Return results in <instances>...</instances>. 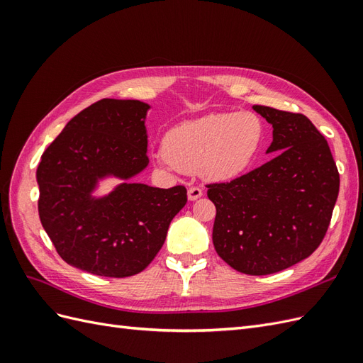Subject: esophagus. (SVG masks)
<instances>
[{
    "instance_id": "obj_1",
    "label": "esophagus",
    "mask_w": 363,
    "mask_h": 363,
    "mask_svg": "<svg viewBox=\"0 0 363 363\" xmlns=\"http://www.w3.org/2000/svg\"><path fill=\"white\" fill-rule=\"evenodd\" d=\"M200 196H203V189L199 188V186H192V188L188 189V199H189V201L199 200Z\"/></svg>"
}]
</instances>
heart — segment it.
Instances as JSON below:
<instances>
[{
  "mask_svg": "<svg viewBox=\"0 0 363 363\" xmlns=\"http://www.w3.org/2000/svg\"><path fill=\"white\" fill-rule=\"evenodd\" d=\"M265 138V123L255 112L208 113L171 128L156 163L169 171H196L208 182L233 180L252 167Z\"/></svg>",
  "mask_w": 363,
  "mask_h": 363,
  "instance_id": "b5f03b06",
  "label": "heart"
}]
</instances>
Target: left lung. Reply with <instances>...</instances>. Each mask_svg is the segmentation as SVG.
<instances>
[{
  "mask_svg": "<svg viewBox=\"0 0 363 363\" xmlns=\"http://www.w3.org/2000/svg\"><path fill=\"white\" fill-rule=\"evenodd\" d=\"M252 108L272 125L267 152L279 155L232 182L207 184V196L216 207L212 239L218 256L239 272L267 276L320 247L339 194V172L309 118Z\"/></svg>",
  "mask_w": 363,
  "mask_h": 363,
  "instance_id": "left-lung-1",
  "label": "left lung"
}]
</instances>
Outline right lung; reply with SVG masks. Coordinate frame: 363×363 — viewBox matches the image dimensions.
Here are the masks:
<instances>
[{"instance_id":"add662e5","label":"right lung","mask_w":363,"mask_h":363,"mask_svg":"<svg viewBox=\"0 0 363 363\" xmlns=\"http://www.w3.org/2000/svg\"><path fill=\"white\" fill-rule=\"evenodd\" d=\"M148 108L138 100L104 98L75 115L40 157L39 218L71 267L115 279L139 274L188 201L184 186L128 182L148 164ZM107 177L125 183L94 197L97 182Z\"/></svg>"}]
</instances>
